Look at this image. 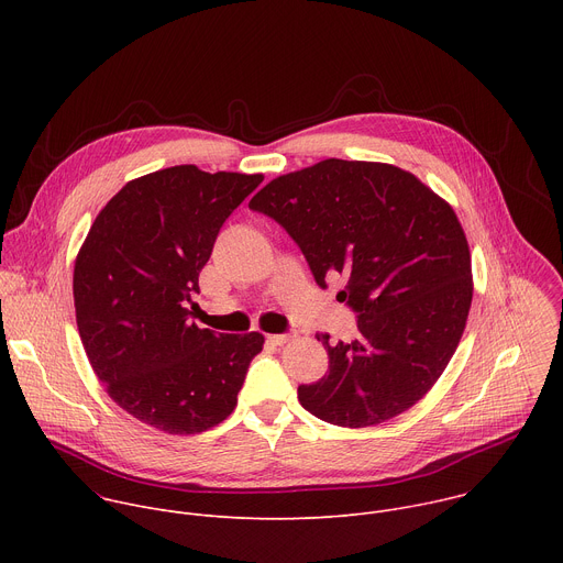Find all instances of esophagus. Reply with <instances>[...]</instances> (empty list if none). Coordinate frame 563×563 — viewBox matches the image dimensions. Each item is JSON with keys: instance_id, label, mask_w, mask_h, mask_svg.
I'll list each match as a JSON object with an SVG mask.
<instances>
[{"instance_id": "1", "label": "esophagus", "mask_w": 563, "mask_h": 563, "mask_svg": "<svg viewBox=\"0 0 563 563\" xmlns=\"http://www.w3.org/2000/svg\"><path fill=\"white\" fill-rule=\"evenodd\" d=\"M267 341H269L272 345H285V343H289V336H287V334H269Z\"/></svg>"}]
</instances>
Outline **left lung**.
<instances>
[{"mask_svg": "<svg viewBox=\"0 0 563 563\" xmlns=\"http://www.w3.org/2000/svg\"><path fill=\"white\" fill-rule=\"evenodd\" d=\"M287 229L320 287L358 311V334L323 341L328 374L298 387L300 406L341 428L410 410L432 389L463 336L472 305L465 231L439 194L385 163L328 157L274 178L250 202Z\"/></svg>", "mask_w": 563, "mask_h": 563, "instance_id": "1", "label": "left lung"}]
</instances>
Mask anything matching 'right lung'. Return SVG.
I'll list each match as a JSON object with an SVG mask.
<instances>
[{"label": "right lung", "instance_id": "add662e5", "mask_svg": "<svg viewBox=\"0 0 563 563\" xmlns=\"http://www.w3.org/2000/svg\"><path fill=\"white\" fill-rule=\"evenodd\" d=\"M263 174L196 165L126 183L98 213L73 269L79 339L115 404L167 434H200L238 404L265 336L189 320L216 235Z\"/></svg>", "mask_w": 563, "mask_h": 563}]
</instances>
